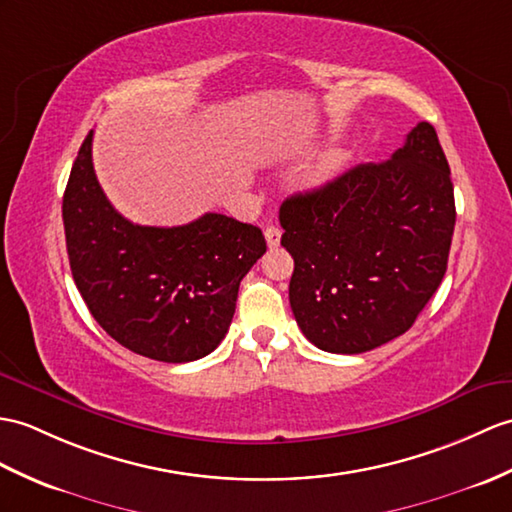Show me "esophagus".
Segmentation results:
<instances>
[{
  "mask_svg": "<svg viewBox=\"0 0 512 512\" xmlns=\"http://www.w3.org/2000/svg\"><path fill=\"white\" fill-rule=\"evenodd\" d=\"M264 235H266V242H268L270 248H277L279 246V242H281V229L275 227V224H270V227H266Z\"/></svg>",
  "mask_w": 512,
  "mask_h": 512,
  "instance_id": "obj_1",
  "label": "esophagus"
}]
</instances>
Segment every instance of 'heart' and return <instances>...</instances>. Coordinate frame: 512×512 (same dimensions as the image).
Instances as JSON below:
<instances>
[{
	"mask_svg": "<svg viewBox=\"0 0 512 512\" xmlns=\"http://www.w3.org/2000/svg\"><path fill=\"white\" fill-rule=\"evenodd\" d=\"M347 152L342 150H331L329 154H325L323 159H320L312 172L307 174V185L310 187H323L331 181H336V178L342 174L344 165H347Z\"/></svg>",
	"mask_w": 512,
	"mask_h": 512,
	"instance_id": "b5f03b06",
	"label": "heart"
}]
</instances>
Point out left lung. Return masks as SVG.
Returning a JSON list of instances; mask_svg holds the SVG:
<instances>
[{
	"label": "left lung",
	"instance_id": "left-lung-1",
	"mask_svg": "<svg viewBox=\"0 0 512 512\" xmlns=\"http://www.w3.org/2000/svg\"><path fill=\"white\" fill-rule=\"evenodd\" d=\"M449 174L434 126L421 122L388 161L283 200L290 307L318 349L364 353L414 325L447 270L456 224Z\"/></svg>",
	"mask_w": 512,
	"mask_h": 512
}]
</instances>
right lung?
Masks as SVG:
<instances>
[{"label": "right lung", "instance_id": "add662e5", "mask_svg": "<svg viewBox=\"0 0 512 512\" xmlns=\"http://www.w3.org/2000/svg\"><path fill=\"white\" fill-rule=\"evenodd\" d=\"M80 146L63 196L71 275L91 316L122 347L150 360L205 358L227 336L237 290L266 253L261 229L205 213L183 227H141L106 200Z\"/></svg>", "mask_w": 512, "mask_h": 512}]
</instances>
